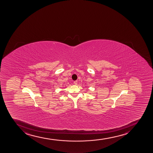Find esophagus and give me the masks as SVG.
Instances as JSON below:
<instances>
[{"label": "esophagus", "mask_w": 153, "mask_h": 153, "mask_svg": "<svg viewBox=\"0 0 153 153\" xmlns=\"http://www.w3.org/2000/svg\"><path fill=\"white\" fill-rule=\"evenodd\" d=\"M74 85H76L77 84V80H75V81H74Z\"/></svg>", "instance_id": "1"}]
</instances>
